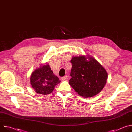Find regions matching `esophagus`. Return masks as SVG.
Segmentation results:
<instances>
[{
  "label": "esophagus",
  "instance_id": "34e87169",
  "mask_svg": "<svg viewBox=\"0 0 132 132\" xmlns=\"http://www.w3.org/2000/svg\"><path fill=\"white\" fill-rule=\"evenodd\" d=\"M67 79V76H65L64 77H63L61 78V80H63V81Z\"/></svg>",
  "mask_w": 132,
  "mask_h": 132
}]
</instances>
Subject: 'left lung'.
I'll list each match as a JSON object with an SVG mask.
<instances>
[{"label":"left lung","mask_w":132,"mask_h":132,"mask_svg":"<svg viewBox=\"0 0 132 132\" xmlns=\"http://www.w3.org/2000/svg\"><path fill=\"white\" fill-rule=\"evenodd\" d=\"M73 57L70 85L79 95L92 97L99 93L104 87L108 73L105 69L92 56ZM89 60L87 61L86 59Z\"/></svg>","instance_id":"1"}]
</instances>
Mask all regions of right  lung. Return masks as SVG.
Listing matches in <instances>:
<instances>
[{
  "instance_id": "right-lung-1",
  "label": "right lung",
  "mask_w": 132,
  "mask_h": 132,
  "mask_svg": "<svg viewBox=\"0 0 132 132\" xmlns=\"http://www.w3.org/2000/svg\"><path fill=\"white\" fill-rule=\"evenodd\" d=\"M60 82L49 64L40 66L32 72L30 77V83L34 90L37 93L43 95L51 93L55 86Z\"/></svg>"
}]
</instances>
